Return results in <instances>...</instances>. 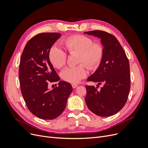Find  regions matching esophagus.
I'll return each instance as SVG.
<instances>
[{
  "instance_id": "obj_1",
  "label": "esophagus",
  "mask_w": 148,
  "mask_h": 148,
  "mask_svg": "<svg viewBox=\"0 0 148 148\" xmlns=\"http://www.w3.org/2000/svg\"><path fill=\"white\" fill-rule=\"evenodd\" d=\"M71 86H72L73 88H76L78 86V85L77 84H71Z\"/></svg>"
}]
</instances>
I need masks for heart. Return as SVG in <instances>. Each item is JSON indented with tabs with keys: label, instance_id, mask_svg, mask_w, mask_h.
Here are the masks:
<instances>
[{
	"label": "heart",
	"instance_id": "b5f03b06",
	"mask_svg": "<svg viewBox=\"0 0 148 148\" xmlns=\"http://www.w3.org/2000/svg\"><path fill=\"white\" fill-rule=\"evenodd\" d=\"M63 42L70 54L77 53V64H80L62 71L60 77L64 81L75 83L86 77L84 64L90 70H96L100 65L104 53V46L101 42H94L91 38L83 34L70 36L64 39ZM48 57L51 64L60 69L66 64L67 54L59 46L53 45L49 49Z\"/></svg>",
	"mask_w": 148,
	"mask_h": 148
}]
</instances>
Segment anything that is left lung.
<instances>
[{
    "label": "left lung",
    "instance_id": "8db88e82",
    "mask_svg": "<svg viewBox=\"0 0 148 148\" xmlns=\"http://www.w3.org/2000/svg\"><path fill=\"white\" fill-rule=\"evenodd\" d=\"M99 38L104 53L100 65L88 79L97 83V88L86 85L85 101L92 113L101 117L117 114L125 105L130 90V64L122 46L114 35L104 31L84 32ZM100 84V91L97 89Z\"/></svg>",
    "mask_w": 148,
    "mask_h": 148
}]
</instances>
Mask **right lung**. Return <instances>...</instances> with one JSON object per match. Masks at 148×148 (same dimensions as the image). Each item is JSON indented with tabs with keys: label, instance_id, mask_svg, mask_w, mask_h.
Instances as JSON below:
<instances>
[{
	"label": "right lung",
	"instance_id": "1",
	"mask_svg": "<svg viewBox=\"0 0 148 148\" xmlns=\"http://www.w3.org/2000/svg\"><path fill=\"white\" fill-rule=\"evenodd\" d=\"M60 36L57 33L34 36L26 44L20 62L21 92L26 106L33 115L44 120L54 119L63 112L73 90L71 85L64 81H60L52 90L48 89L49 82L60 79L48 53Z\"/></svg>",
	"mask_w": 148,
	"mask_h": 148
}]
</instances>
